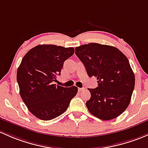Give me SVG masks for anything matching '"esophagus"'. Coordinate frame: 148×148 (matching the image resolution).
<instances>
[{"label": "esophagus", "mask_w": 148, "mask_h": 148, "mask_svg": "<svg viewBox=\"0 0 148 148\" xmlns=\"http://www.w3.org/2000/svg\"><path fill=\"white\" fill-rule=\"evenodd\" d=\"M84 89H85V88H78L79 92H80V91H84Z\"/></svg>", "instance_id": "esophagus-1"}]
</instances>
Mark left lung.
I'll return each instance as SVG.
<instances>
[{"label":"left lung","mask_w":148,"mask_h":148,"mask_svg":"<svg viewBox=\"0 0 148 148\" xmlns=\"http://www.w3.org/2000/svg\"><path fill=\"white\" fill-rule=\"evenodd\" d=\"M75 54L98 86L88 88V111L103 121L116 119L125 111L135 87V75L125 55L115 47L89 43L75 48Z\"/></svg>","instance_id":"1"}]
</instances>
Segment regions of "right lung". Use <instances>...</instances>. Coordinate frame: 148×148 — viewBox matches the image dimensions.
<instances>
[{"label":"right lung","instance_id":"add662e5","mask_svg":"<svg viewBox=\"0 0 148 148\" xmlns=\"http://www.w3.org/2000/svg\"><path fill=\"white\" fill-rule=\"evenodd\" d=\"M74 53L73 47L40 45L23 58L17 71V82L23 102L35 117L43 121L58 117L77 95V86L53 84L56 76L61 74L64 62Z\"/></svg>","mask_w":148,"mask_h":148}]
</instances>
